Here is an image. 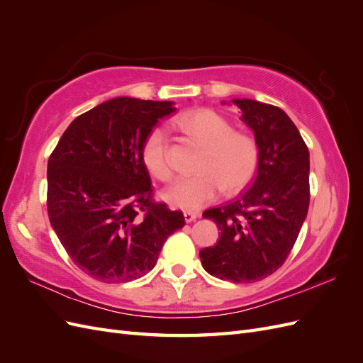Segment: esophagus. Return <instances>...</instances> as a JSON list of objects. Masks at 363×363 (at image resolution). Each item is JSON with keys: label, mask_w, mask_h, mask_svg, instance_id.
Here are the masks:
<instances>
[{"label": "esophagus", "mask_w": 363, "mask_h": 363, "mask_svg": "<svg viewBox=\"0 0 363 363\" xmlns=\"http://www.w3.org/2000/svg\"><path fill=\"white\" fill-rule=\"evenodd\" d=\"M183 215H184V221L186 223H192L194 219L199 218V213H196V212H184Z\"/></svg>", "instance_id": "obj_1"}]
</instances>
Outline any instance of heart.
<instances>
[{"label":"heart","mask_w":363,"mask_h":363,"mask_svg":"<svg viewBox=\"0 0 363 363\" xmlns=\"http://www.w3.org/2000/svg\"><path fill=\"white\" fill-rule=\"evenodd\" d=\"M174 125L201 145V152L195 164L199 172L179 179L163 192V199L172 207L200 211L221 191L225 195L239 194L256 177L260 163L259 142L244 131H236L223 115L201 108L174 119ZM142 160L157 180L168 182L172 177L169 142L162 128H152L145 138Z\"/></svg>","instance_id":"b5f03b06"}]
</instances>
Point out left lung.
Listing matches in <instances>:
<instances>
[{
  "label": "left lung",
  "instance_id": "left-lung-1",
  "mask_svg": "<svg viewBox=\"0 0 363 363\" xmlns=\"http://www.w3.org/2000/svg\"><path fill=\"white\" fill-rule=\"evenodd\" d=\"M233 103L255 131L260 163L238 199L203 213L221 233L200 259L218 279L251 283L276 272L298 238L311 201L309 148L280 107L245 98Z\"/></svg>",
  "mask_w": 363,
  "mask_h": 363
}]
</instances>
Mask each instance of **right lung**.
<instances>
[{"mask_svg":"<svg viewBox=\"0 0 363 363\" xmlns=\"http://www.w3.org/2000/svg\"><path fill=\"white\" fill-rule=\"evenodd\" d=\"M169 101L119 96L77 116L48 159L50 223L71 260L106 283L155 268L164 240L184 225L155 200L142 145Z\"/></svg>","mask_w":363,"mask_h":363,"instance_id":"obj_1","label":"right lung"}]
</instances>
